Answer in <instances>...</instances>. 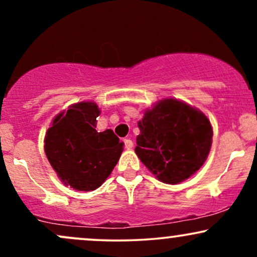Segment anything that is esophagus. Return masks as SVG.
Wrapping results in <instances>:
<instances>
[{
  "label": "esophagus",
  "mask_w": 257,
  "mask_h": 257,
  "mask_svg": "<svg viewBox=\"0 0 257 257\" xmlns=\"http://www.w3.org/2000/svg\"><path fill=\"white\" fill-rule=\"evenodd\" d=\"M123 143H124L125 149H128V150H132L133 146H134V144H133V141L129 138H125L124 140H123Z\"/></svg>",
  "instance_id": "obj_1"
}]
</instances>
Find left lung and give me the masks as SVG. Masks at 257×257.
<instances>
[{
    "label": "left lung",
    "mask_w": 257,
    "mask_h": 257,
    "mask_svg": "<svg viewBox=\"0 0 257 257\" xmlns=\"http://www.w3.org/2000/svg\"><path fill=\"white\" fill-rule=\"evenodd\" d=\"M135 153L166 184L190 178L210 151L213 129L202 112L174 99L159 101L138 123Z\"/></svg>",
    "instance_id": "obj_1"
}]
</instances>
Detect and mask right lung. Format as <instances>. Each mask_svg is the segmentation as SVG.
<instances>
[{
	"mask_svg": "<svg viewBox=\"0 0 257 257\" xmlns=\"http://www.w3.org/2000/svg\"><path fill=\"white\" fill-rule=\"evenodd\" d=\"M99 113L94 102L70 106L55 117L44 140V151L53 169L65 184L79 191L98 188L123 151V143L111 129L95 131Z\"/></svg>",
	"mask_w": 257,
	"mask_h": 257,
	"instance_id": "right-lung-1",
	"label": "right lung"
}]
</instances>
